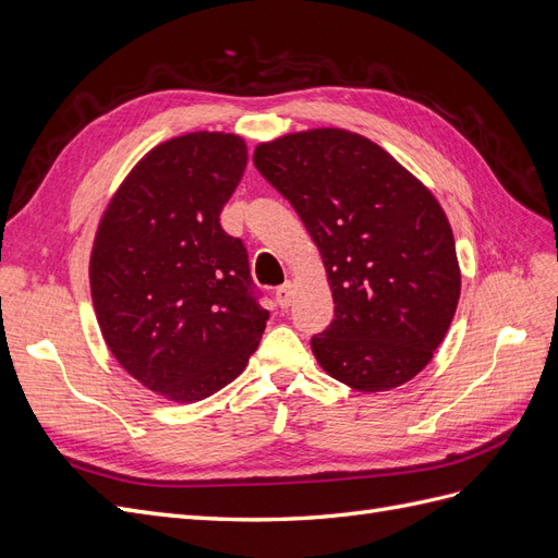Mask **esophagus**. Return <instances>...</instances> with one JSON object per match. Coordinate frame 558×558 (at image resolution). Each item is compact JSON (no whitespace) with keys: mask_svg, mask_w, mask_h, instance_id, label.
<instances>
[{"mask_svg":"<svg viewBox=\"0 0 558 558\" xmlns=\"http://www.w3.org/2000/svg\"><path fill=\"white\" fill-rule=\"evenodd\" d=\"M293 283L289 281V283H283V286H279L277 289V293H275V298H277V305L281 307V310H289L291 307V302H293Z\"/></svg>","mask_w":558,"mask_h":558,"instance_id":"esophagus-1","label":"esophagus"}]
</instances>
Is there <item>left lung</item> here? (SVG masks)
Listing matches in <instances>:
<instances>
[{
    "mask_svg": "<svg viewBox=\"0 0 558 558\" xmlns=\"http://www.w3.org/2000/svg\"><path fill=\"white\" fill-rule=\"evenodd\" d=\"M253 165L291 202L326 267L335 318L312 337L318 365L361 393L414 379L461 298L440 202L388 150L342 128L260 142Z\"/></svg>",
    "mask_w": 558,
    "mask_h": 558,
    "instance_id": "left-lung-1",
    "label": "left lung"
}]
</instances>
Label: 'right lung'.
<instances>
[{"label":"right lung","instance_id":"obj_1","mask_svg":"<svg viewBox=\"0 0 558 558\" xmlns=\"http://www.w3.org/2000/svg\"><path fill=\"white\" fill-rule=\"evenodd\" d=\"M240 134L189 132L154 146L118 185L90 251L99 330L130 377L170 402H197L242 375L267 310L248 260L221 228L246 170Z\"/></svg>","mask_w":558,"mask_h":558}]
</instances>
